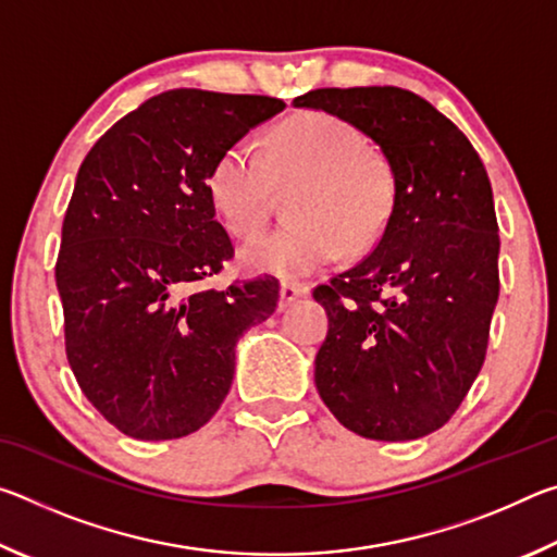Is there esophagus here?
<instances>
[{
  "label": "esophagus",
  "instance_id": "esophagus-1",
  "mask_svg": "<svg viewBox=\"0 0 557 557\" xmlns=\"http://www.w3.org/2000/svg\"><path fill=\"white\" fill-rule=\"evenodd\" d=\"M305 295H309V287L301 285V282H282V287H280L282 305H292V301H297Z\"/></svg>",
  "mask_w": 557,
  "mask_h": 557
}]
</instances>
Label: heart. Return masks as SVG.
Masks as SVG:
<instances>
[{"mask_svg": "<svg viewBox=\"0 0 557 557\" xmlns=\"http://www.w3.org/2000/svg\"><path fill=\"white\" fill-rule=\"evenodd\" d=\"M342 120L307 112L280 125L262 154L250 139L225 147L209 172V196L225 228L240 238L265 228L277 188H295V223L243 245L252 272L295 280L334 262L344 248L379 238L393 206V182L379 157Z\"/></svg>", "mask_w": 557, "mask_h": 557, "instance_id": "b5f03b06", "label": "heart"}]
</instances>
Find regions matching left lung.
I'll list each match as a JSON object with an SVG mask.
<instances>
[{
  "instance_id": "obj_1",
  "label": "left lung",
  "mask_w": 557,
  "mask_h": 557,
  "mask_svg": "<svg viewBox=\"0 0 557 557\" xmlns=\"http://www.w3.org/2000/svg\"><path fill=\"white\" fill-rule=\"evenodd\" d=\"M292 106L363 132L393 174L371 256L314 289L329 317L317 391L356 435L425 437L455 414L486 356L498 299L486 169L465 132L410 90L319 88Z\"/></svg>"
}]
</instances>
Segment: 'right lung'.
Listing matches in <instances>:
<instances>
[{"label": "right lung", "mask_w": 557, "mask_h": 557, "mask_svg": "<svg viewBox=\"0 0 557 557\" xmlns=\"http://www.w3.org/2000/svg\"><path fill=\"white\" fill-rule=\"evenodd\" d=\"M282 110L268 96L166 90L83 159L55 262L65 356L92 408L127 437L203 428L231 391L238 338L275 312L270 275L196 285L233 258L209 196L211 166Z\"/></svg>", "instance_id": "right-lung-1"}]
</instances>
